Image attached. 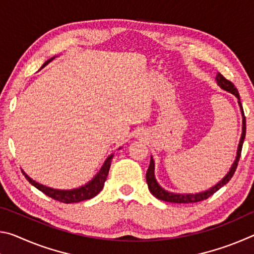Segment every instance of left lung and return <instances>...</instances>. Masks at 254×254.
<instances>
[{
    "mask_svg": "<svg viewBox=\"0 0 254 254\" xmlns=\"http://www.w3.org/2000/svg\"><path fill=\"white\" fill-rule=\"evenodd\" d=\"M216 83L220 87L223 89V91H226L227 93H231L232 95H234L236 98H238V103L240 106V111L241 114H242V134H241V139L239 142V147H238V151H236V157L235 160L233 162V165L231 166L230 170L227 171V174L223 177L220 182L217 184H215L213 187H210L208 189H206L204 191H199V192H195V194H191V192H173V191H168L166 190L165 188H162L159 183L157 182L156 176H154V160L151 157L150 159V165L147 171V175H145V178H147V184L149 187V190L151 194L156 197V198L163 200V201H169V203H177V204H188V203H197V201L204 200L206 198H208L209 196H212L214 192H216L218 189L222 188L224 185L230 182L231 178L233 177V175L235 173L236 167H238V162L240 160V156H241V151H242V145L244 142V137H246V117H244V112H243V107L242 104H241L240 101V94L238 92V89L235 88V86L225 79L223 75H221L220 72H217L216 75Z\"/></svg>",
    "mask_w": 254,
    "mask_h": 254,
    "instance_id": "left-lung-1",
    "label": "left lung"
}]
</instances>
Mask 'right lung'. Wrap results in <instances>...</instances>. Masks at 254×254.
Instances as JSON below:
<instances>
[{
    "instance_id": "add662e5",
    "label": "right lung",
    "mask_w": 254,
    "mask_h": 254,
    "mask_svg": "<svg viewBox=\"0 0 254 254\" xmlns=\"http://www.w3.org/2000/svg\"><path fill=\"white\" fill-rule=\"evenodd\" d=\"M54 59L55 57L49 59L48 62H46L44 65H42V67L48 65L51 60ZM113 156L114 154H110V156L106 158L105 162L103 163L102 168L92 180H89V182L87 184H85L84 186H80L78 188H74V189H55L51 187H47L45 185L37 183L36 180H33L31 177H29L23 170H22V174L32 186H34L37 189H39L40 191L44 192V194H46L47 196L51 197V198H54L58 201H62V203H65V204L79 203V201L93 198V197H95L98 192L102 190L103 187H104V183L107 178V175H109V170H110Z\"/></svg>"
}]
</instances>
